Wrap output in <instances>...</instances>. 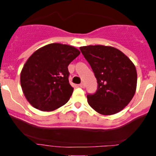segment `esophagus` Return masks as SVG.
<instances>
[{"mask_svg":"<svg viewBox=\"0 0 156 156\" xmlns=\"http://www.w3.org/2000/svg\"><path fill=\"white\" fill-rule=\"evenodd\" d=\"M79 87H80V88H83V87H84V83H80V84H79Z\"/></svg>","mask_w":156,"mask_h":156,"instance_id":"esophagus-1","label":"esophagus"}]
</instances>
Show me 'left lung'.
<instances>
[{
	"label": "left lung",
	"instance_id": "1",
	"mask_svg": "<svg viewBox=\"0 0 156 156\" xmlns=\"http://www.w3.org/2000/svg\"><path fill=\"white\" fill-rule=\"evenodd\" d=\"M80 50L98 82L96 92L87 94L89 105L103 115L120 112L131 101L136 89L137 73L133 62L113 47L89 45Z\"/></svg>",
	"mask_w": 156,
	"mask_h": 156
}]
</instances>
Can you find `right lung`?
I'll return each instance as SVG.
<instances>
[{"instance_id":"1","label":"right lung","mask_w":156,"mask_h":156,"mask_svg":"<svg viewBox=\"0 0 156 156\" xmlns=\"http://www.w3.org/2000/svg\"><path fill=\"white\" fill-rule=\"evenodd\" d=\"M79 54L73 46L52 43L29 57L21 72L20 84L32 106L51 112L67 103L74 89L69 83L68 65Z\"/></svg>"}]
</instances>
